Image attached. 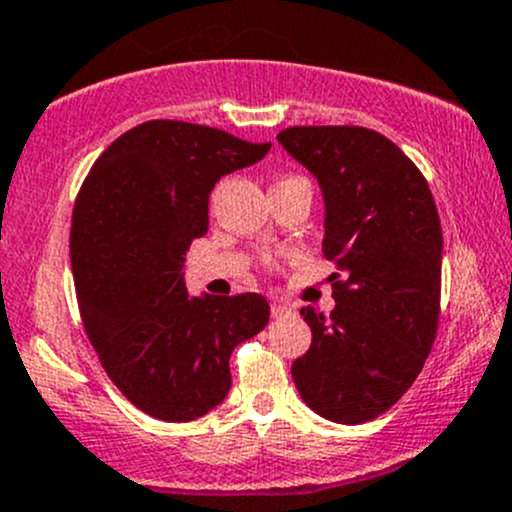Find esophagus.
<instances>
[{"label":"esophagus","instance_id":"34e87169","mask_svg":"<svg viewBox=\"0 0 512 512\" xmlns=\"http://www.w3.org/2000/svg\"><path fill=\"white\" fill-rule=\"evenodd\" d=\"M292 311V306L284 304V301H272V316L274 319H282L284 314H289Z\"/></svg>","mask_w":512,"mask_h":512}]
</instances>
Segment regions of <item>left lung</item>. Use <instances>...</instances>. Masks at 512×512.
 I'll return each mask as SVG.
<instances>
[{
	"label": "left lung",
	"instance_id": "8db88e82",
	"mask_svg": "<svg viewBox=\"0 0 512 512\" xmlns=\"http://www.w3.org/2000/svg\"><path fill=\"white\" fill-rule=\"evenodd\" d=\"M279 144L319 179L336 309H301L311 348L294 360L301 400L338 424L390 410L422 373L441 314V223L427 179L368 127H289Z\"/></svg>",
	"mask_w": 512,
	"mask_h": 512
}]
</instances>
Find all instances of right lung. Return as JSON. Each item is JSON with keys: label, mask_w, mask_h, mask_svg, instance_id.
I'll list each match as a JSON object with an SVG mask.
<instances>
[{"label": "right lung", "mask_w": 512, "mask_h": 512, "mask_svg": "<svg viewBox=\"0 0 512 512\" xmlns=\"http://www.w3.org/2000/svg\"><path fill=\"white\" fill-rule=\"evenodd\" d=\"M272 144L223 129L152 120L117 137L80 186L71 265L85 333L100 365L137 410L191 422L230 390V353L270 321L260 294L188 297L186 250L208 230L220 176Z\"/></svg>", "instance_id": "1"}]
</instances>
